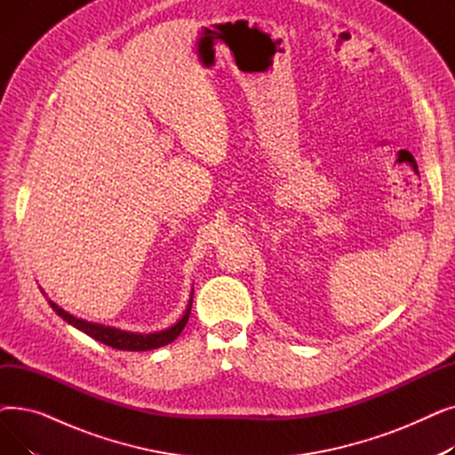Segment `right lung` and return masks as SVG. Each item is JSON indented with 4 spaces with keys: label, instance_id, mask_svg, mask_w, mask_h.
<instances>
[{
    "label": "right lung",
    "instance_id": "obj_1",
    "mask_svg": "<svg viewBox=\"0 0 455 455\" xmlns=\"http://www.w3.org/2000/svg\"><path fill=\"white\" fill-rule=\"evenodd\" d=\"M40 291L44 293V290L40 288ZM44 297L47 299V304L53 307V312L64 319L68 324L76 326L77 330L84 331L86 336H90L92 339L100 341L107 347H112L116 350H131V352H143V350H153V348H160L170 345L172 341H175L180 331L184 330L189 314H191V304H194V290L189 293V300L186 304L184 314L180 315V319L172 324L170 328L160 330V331H153V333H140V331H127L122 328H116V326H107V324H100V323H92V321H84L81 317L71 315L69 312H66L64 307H60L57 302H53L50 297L44 293Z\"/></svg>",
    "mask_w": 455,
    "mask_h": 455
}]
</instances>
